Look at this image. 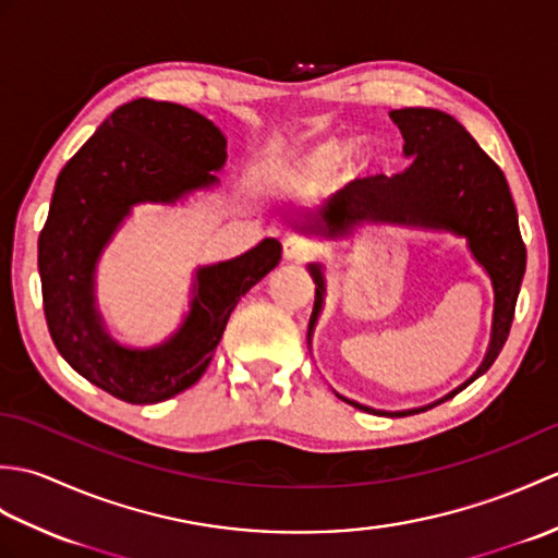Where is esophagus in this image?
<instances>
[{
	"instance_id": "1",
	"label": "esophagus",
	"mask_w": 558,
	"mask_h": 558,
	"mask_svg": "<svg viewBox=\"0 0 558 558\" xmlns=\"http://www.w3.org/2000/svg\"><path fill=\"white\" fill-rule=\"evenodd\" d=\"M282 256L288 260H306L312 256V246L300 240V236H288V240L282 242Z\"/></svg>"
}]
</instances>
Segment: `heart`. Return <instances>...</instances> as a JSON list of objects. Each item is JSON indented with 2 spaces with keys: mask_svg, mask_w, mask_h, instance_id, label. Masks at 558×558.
Masks as SVG:
<instances>
[{
  "mask_svg": "<svg viewBox=\"0 0 558 558\" xmlns=\"http://www.w3.org/2000/svg\"><path fill=\"white\" fill-rule=\"evenodd\" d=\"M340 146L336 144H326L322 148H316L310 153L304 160V170L310 174H326L328 170L336 168V162L340 160ZM374 160V148L369 141H354V144L345 153V162L350 170H364L366 165Z\"/></svg>",
  "mask_w": 558,
  "mask_h": 558,
  "instance_id": "heart-1",
  "label": "heart"
}]
</instances>
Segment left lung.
Segmentation results:
<instances>
[{
  "mask_svg": "<svg viewBox=\"0 0 558 558\" xmlns=\"http://www.w3.org/2000/svg\"><path fill=\"white\" fill-rule=\"evenodd\" d=\"M390 120L398 124L402 138H405L402 153L412 158L410 168L393 177L374 174L350 182L345 189L326 198L316 210L304 213V222L298 225V230L338 236L348 232L354 222L372 220L412 225V228L424 230H448L465 236L472 256L489 272L494 286L492 340L480 369L453 393L434 402V405H441L444 400H450L480 378L499 357L513 324L527 254L506 177L499 165L465 132V126L450 114L432 108L393 110ZM310 272L316 282V300L310 318L312 338L316 318L324 306L326 280L322 264H310ZM342 400L350 402L352 408L388 414V417H405V414L426 410L384 412L348 398Z\"/></svg>",
  "mask_w": 558,
  "mask_h": 558,
  "instance_id": "8db88e82",
  "label": "left lung"
}]
</instances>
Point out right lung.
Masks as SVG:
<instances>
[{
    "label": "right lung",
    "instance_id": "right-lung-1",
    "mask_svg": "<svg viewBox=\"0 0 558 558\" xmlns=\"http://www.w3.org/2000/svg\"><path fill=\"white\" fill-rule=\"evenodd\" d=\"M220 129L182 105L138 98L117 108L57 177L38 236L45 322L59 354L90 384L132 405L162 402L204 376L228 318L280 264L278 240L201 266L192 310L162 345L124 348L96 310V266L136 204H174L218 182L228 158Z\"/></svg>",
    "mask_w": 558,
    "mask_h": 558
}]
</instances>
